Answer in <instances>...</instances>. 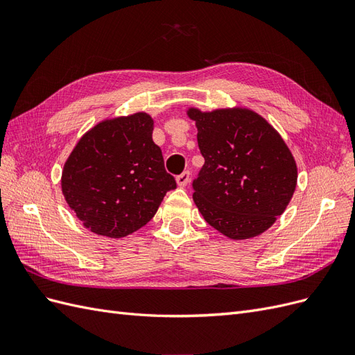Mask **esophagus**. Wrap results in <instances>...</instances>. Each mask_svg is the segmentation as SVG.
<instances>
[{
  "label": "esophagus",
  "mask_w": 355,
  "mask_h": 355,
  "mask_svg": "<svg viewBox=\"0 0 355 355\" xmlns=\"http://www.w3.org/2000/svg\"><path fill=\"white\" fill-rule=\"evenodd\" d=\"M176 182H178V187L185 188L188 185V182H189V171H184V173L179 175L176 178Z\"/></svg>",
  "instance_id": "esophagus-1"
}]
</instances>
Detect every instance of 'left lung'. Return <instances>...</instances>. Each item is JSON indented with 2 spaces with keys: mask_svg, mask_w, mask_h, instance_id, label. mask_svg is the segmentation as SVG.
<instances>
[{
  "mask_svg": "<svg viewBox=\"0 0 355 355\" xmlns=\"http://www.w3.org/2000/svg\"><path fill=\"white\" fill-rule=\"evenodd\" d=\"M187 115L196 121L204 157L192 197L204 220L235 241L270 230L297 184L296 161L282 135L243 106H189Z\"/></svg>",
  "mask_w": 355,
  "mask_h": 355,
  "instance_id": "left-lung-1",
  "label": "left lung"
}]
</instances>
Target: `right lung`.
Here are the masks:
<instances>
[{"mask_svg":"<svg viewBox=\"0 0 355 355\" xmlns=\"http://www.w3.org/2000/svg\"><path fill=\"white\" fill-rule=\"evenodd\" d=\"M154 118L135 112L105 118L85 132L62 168V194L83 227L123 239L154 218L176 188L153 141Z\"/></svg>","mask_w":355,"mask_h":355,"instance_id":"add662e5","label":"right lung"}]
</instances>
